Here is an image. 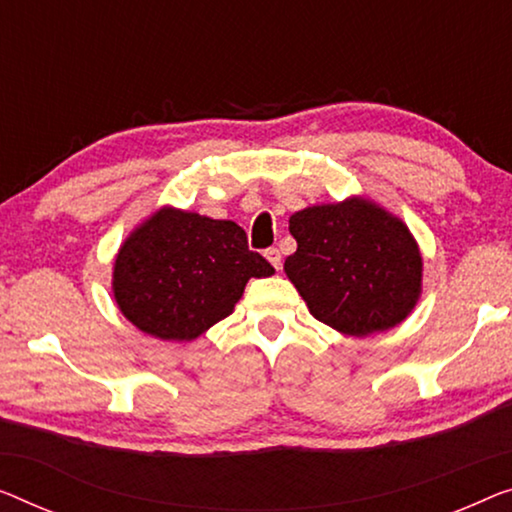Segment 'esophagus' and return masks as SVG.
I'll return each instance as SVG.
<instances>
[{
	"label": "esophagus",
	"mask_w": 512,
	"mask_h": 512,
	"mask_svg": "<svg viewBox=\"0 0 512 512\" xmlns=\"http://www.w3.org/2000/svg\"><path fill=\"white\" fill-rule=\"evenodd\" d=\"M264 255H266V259H269V262L273 264V269H276V271L282 269V255H280L278 248H269Z\"/></svg>",
	"instance_id": "1"
}]
</instances>
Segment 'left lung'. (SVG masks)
<instances>
[{
  "label": "left lung",
  "mask_w": 512,
  "mask_h": 512,
  "mask_svg": "<svg viewBox=\"0 0 512 512\" xmlns=\"http://www.w3.org/2000/svg\"><path fill=\"white\" fill-rule=\"evenodd\" d=\"M289 232L296 253L285 273L319 322L361 338L400 324L416 305L423 259L414 236L372 202L303 209Z\"/></svg>",
  "instance_id": "obj_1"
}]
</instances>
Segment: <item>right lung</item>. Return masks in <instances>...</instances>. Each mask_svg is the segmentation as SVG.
Returning <instances> with one entry per match:
<instances>
[{
	"instance_id": "obj_1",
	"label": "right lung",
	"mask_w": 512,
	"mask_h": 512,
	"mask_svg": "<svg viewBox=\"0 0 512 512\" xmlns=\"http://www.w3.org/2000/svg\"><path fill=\"white\" fill-rule=\"evenodd\" d=\"M273 271L232 220L160 209L121 246L112 285L137 329L188 342L230 315L250 278Z\"/></svg>"
}]
</instances>
